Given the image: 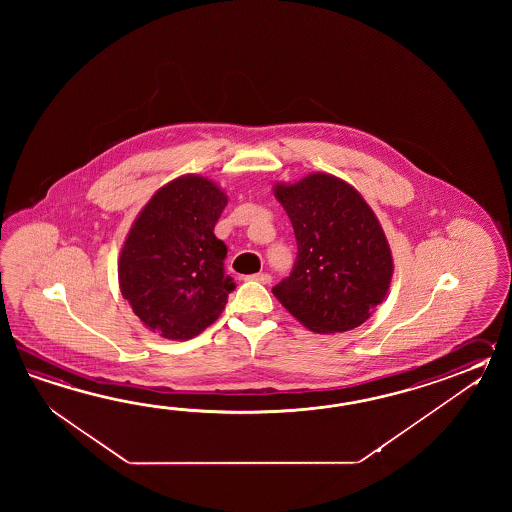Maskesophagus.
Segmentation results:
<instances>
[{
    "mask_svg": "<svg viewBox=\"0 0 512 512\" xmlns=\"http://www.w3.org/2000/svg\"><path fill=\"white\" fill-rule=\"evenodd\" d=\"M249 280H254V282L260 283H271V274H267V272H258V274H252L249 276Z\"/></svg>",
    "mask_w": 512,
    "mask_h": 512,
    "instance_id": "34e87169",
    "label": "esophagus"
}]
</instances>
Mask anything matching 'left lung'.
<instances>
[{
    "label": "left lung",
    "instance_id": "8db88e82",
    "mask_svg": "<svg viewBox=\"0 0 512 512\" xmlns=\"http://www.w3.org/2000/svg\"><path fill=\"white\" fill-rule=\"evenodd\" d=\"M293 223V272L272 293L309 331L329 335L364 324L386 298L393 258L381 223L344 179L316 172L276 183Z\"/></svg>",
    "mask_w": 512,
    "mask_h": 512
}]
</instances>
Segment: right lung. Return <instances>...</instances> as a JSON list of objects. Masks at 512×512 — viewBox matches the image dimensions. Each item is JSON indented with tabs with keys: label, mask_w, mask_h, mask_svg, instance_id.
I'll return each mask as SVG.
<instances>
[{
	"label": "right lung",
	"mask_w": 512,
	"mask_h": 512,
	"mask_svg": "<svg viewBox=\"0 0 512 512\" xmlns=\"http://www.w3.org/2000/svg\"><path fill=\"white\" fill-rule=\"evenodd\" d=\"M227 203L214 181L186 174L161 186L133 221L120 251V293L159 337L190 340L223 313L236 285L214 227Z\"/></svg>",
	"instance_id": "right-lung-1"
}]
</instances>
